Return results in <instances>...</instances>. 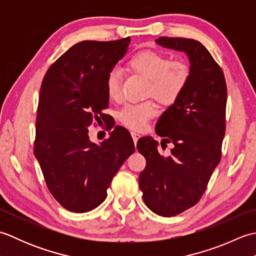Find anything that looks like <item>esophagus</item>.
<instances>
[{"mask_svg": "<svg viewBox=\"0 0 256 256\" xmlns=\"http://www.w3.org/2000/svg\"><path fill=\"white\" fill-rule=\"evenodd\" d=\"M131 135H132V138H133V140H134L135 145H136L138 138H140V133H138V132H131Z\"/></svg>", "mask_w": 256, "mask_h": 256, "instance_id": "1", "label": "esophagus"}]
</instances>
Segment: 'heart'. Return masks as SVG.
Returning a JSON list of instances; mask_svg holds the SVG:
<instances>
[{
    "instance_id": "obj_1",
    "label": "heart",
    "mask_w": 256,
    "mask_h": 256,
    "mask_svg": "<svg viewBox=\"0 0 256 256\" xmlns=\"http://www.w3.org/2000/svg\"><path fill=\"white\" fill-rule=\"evenodd\" d=\"M128 66L133 72L150 79L148 94L162 103H172L182 94L190 78V68L182 59H172L158 52H140L131 58ZM106 94L113 101L122 98V76L112 69L106 79ZM157 112L154 101L128 103L118 112V120L132 130H143Z\"/></svg>"
}]
</instances>
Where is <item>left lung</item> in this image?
Masks as SVG:
<instances>
[{
  "label": "left lung",
  "instance_id": "left-lung-1",
  "mask_svg": "<svg viewBox=\"0 0 256 256\" xmlns=\"http://www.w3.org/2000/svg\"><path fill=\"white\" fill-rule=\"evenodd\" d=\"M158 45L187 54L190 78L187 86L162 114L155 131L170 156L162 155L153 138H140L136 148L146 160L138 184L145 204L162 216L192 208L202 197L221 160L226 133V84L224 72L198 40L160 37Z\"/></svg>",
  "mask_w": 256,
  "mask_h": 256
}]
</instances>
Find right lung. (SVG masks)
Instances as JSON below:
<instances>
[{
  "label": "right lung",
  "instance_id": "add662e5",
  "mask_svg": "<svg viewBox=\"0 0 256 256\" xmlns=\"http://www.w3.org/2000/svg\"><path fill=\"white\" fill-rule=\"evenodd\" d=\"M130 42V37L80 42L48 68L42 82L34 154L50 194L69 211L82 214L101 204L113 177L135 150L122 126L114 128L100 145L88 135L94 120L106 116V76Z\"/></svg>",
  "mask_w": 256,
  "mask_h": 256
}]
</instances>
